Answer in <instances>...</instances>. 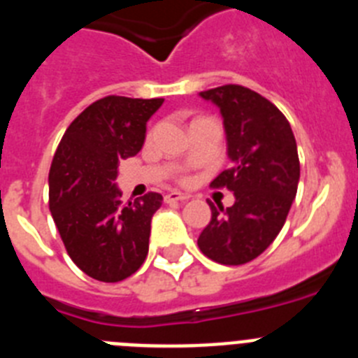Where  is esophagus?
Returning a JSON list of instances; mask_svg holds the SVG:
<instances>
[{
    "label": "esophagus",
    "mask_w": 358,
    "mask_h": 358,
    "mask_svg": "<svg viewBox=\"0 0 358 358\" xmlns=\"http://www.w3.org/2000/svg\"><path fill=\"white\" fill-rule=\"evenodd\" d=\"M189 199L188 194H181V192H170V194L164 195V201L166 202H186Z\"/></svg>",
    "instance_id": "esophagus-1"
}]
</instances>
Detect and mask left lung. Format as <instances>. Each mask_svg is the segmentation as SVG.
<instances>
[{
    "instance_id": "obj_1",
    "label": "left lung",
    "mask_w": 358,
    "mask_h": 358,
    "mask_svg": "<svg viewBox=\"0 0 358 358\" xmlns=\"http://www.w3.org/2000/svg\"><path fill=\"white\" fill-rule=\"evenodd\" d=\"M199 94L220 109L231 159V169L218 173L211 186L235 194L229 208L208 202L211 220L199 236V249L217 264H248L274 242L296 199V138L283 113L243 85Z\"/></svg>"
}]
</instances>
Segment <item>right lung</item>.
<instances>
[{"mask_svg": "<svg viewBox=\"0 0 358 358\" xmlns=\"http://www.w3.org/2000/svg\"><path fill=\"white\" fill-rule=\"evenodd\" d=\"M163 98L106 96L66 129L50 169V211L69 258L87 276L116 283L148 252L152 215L163 197L148 192L129 204L116 185L120 161L136 156Z\"/></svg>", "mask_w": 358, "mask_h": 358, "instance_id": "1", "label": "right lung"}]
</instances>
